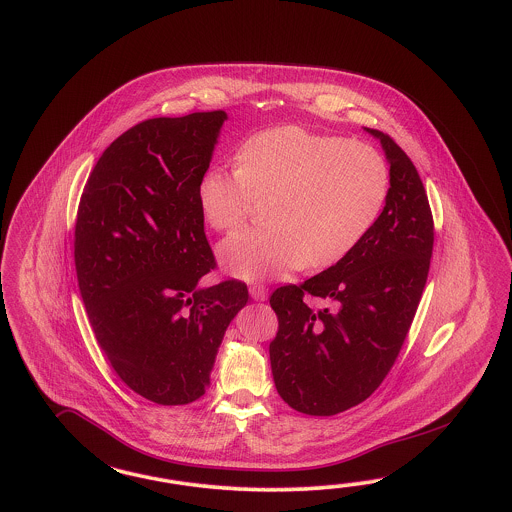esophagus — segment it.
<instances>
[{
  "label": "esophagus",
  "mask_w": 512,
  "mask_h": 512,
  "mask_svg": "<svg viewBox=\"0 0 512 512\" xmlns=\"http://www.w3.org/2000/svg\"><path fill=\"white\" fill-rule=\"evenodd\" d=\"M248 292H250V297L256 299V301H265L267 299V288H265L264 284H252L248 288Z\"/></svg>",
  "instance_id": "34e87169"
}]
</instances>
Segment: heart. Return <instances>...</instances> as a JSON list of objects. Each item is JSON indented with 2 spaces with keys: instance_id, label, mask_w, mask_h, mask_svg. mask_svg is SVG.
<instances>
[{
  "instance_id": "obj_1",
  "label": "heart",
  "mask_w": 512,
  "mask_h": 512,
  "mask_svg": "<svg viewBox=\"0 0 512 512\" xmlns=\"http://www.w3.org/2000/svg\"><path fill=\"white\" fill-rule=\"evenodd\" d=\"M235 167H211L201 177L199 209L213 230L230 231L256 201L269 199V226L237 231L218 247L224 269L252 281L343 262L390 196V167L379 150L297 124L248 135Z\"/></svg>"
}]
</instances>
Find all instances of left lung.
I'll use <instances>...</instances> for the list:
<instances>
[{"instance_id": "obj_1", "label": "left lung", "mask_w": 512, "mask_h": 512, "mask_svg": "<svg viewBox=\"0 0 512 512\" xmlns=\"http://www.w3.org/2000/svg\"><path fill=\"white\" fill-rule=\"evenodd\" d=\"M390 162L377 224L339 264L277 288L269 360L279 396L299 413L333 416L371 396L396 363L428 281L433 215L411 158L388 133L365 128ZM316 296L327 305L309 308Z\"/></svg>"}]
</instances>
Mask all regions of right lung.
<instances>
[{"label":"right lung","mask_w":512,"mask_h":512,"mask_svg":"<svg viewBox=\"0 0 512 512\" xmlns=\"http://www.w3.org/2000/svg\"><path fill=\"white\" fill-rule=\"evenodd\" d=\"M224 111L149 118L94 165L75 222V269L99 348L120 380L158 405L205 394L216 352L248 301L216 267L198 188Z\"/></svg>","instance_id":"right-lung-1"}]
</instances>
